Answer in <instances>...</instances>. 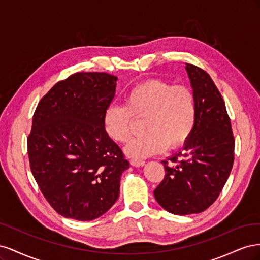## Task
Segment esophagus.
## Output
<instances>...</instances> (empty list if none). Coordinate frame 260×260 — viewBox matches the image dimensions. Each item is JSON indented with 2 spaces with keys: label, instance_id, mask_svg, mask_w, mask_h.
Segmentation results:
<instances>
[{
  "label": "esophagus",
  "instance_id": "obj_1",
  "mask_svg": "<svg viewBox=\"0 0 260 260\" xmlns=\"http://www.w3.org/2000/svg\"><path fill=\"white\" fill-rule=\"evenodd\" d=\"M130 164H131V166H133V167H142V166H144L145 161L142 160V159H131Z\"/></svg>",
  "mask_w": 260,
  "mask_h": 260
}]
</instances>
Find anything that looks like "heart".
<instances>
[{"label":"heart","mask_w":260,"mask_h":260,"mask_svg":"<svg viewBox=\"0 0 260 260\" xmlns=\"http://www.w3.org/2000/svg\"><path fill=\"white\" fill-rule=\"evenodd\" d=\"M198 108L192 90L161 80H149L132 88L124 105H111L104 113V129L116 142L131 138L132 118H143V136L124 147L131 158H143L164 152L168 144L175 148L184 144L195 127Z\"/></svg>","instance_id":"b5f03b06"}]
</instances>
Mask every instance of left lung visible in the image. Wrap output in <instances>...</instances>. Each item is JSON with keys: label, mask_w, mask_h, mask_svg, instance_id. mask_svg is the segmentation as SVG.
Listing matches in <instances>:
<instances>
[{"label": "left lung", "mask_w": 260, "mask_h": 260, "mask_svg": "<svg viewBox=\"0 0 260 260\" xmlns=\"http://www.w3.org/2000/svg\"><path fill=\"white\" fill-rule=\"evenodd\" d=\"M198 116L183 149L162 160L164 180L155 188L157 203L174 215L199 214L219 196L234 160V138L223 99L210 76L186 64ZM178 158L181 160L177 163Z\"/></svg>", "instance_id": "left-lung-1"}]
</instances>
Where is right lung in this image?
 Wrapping results in <instances>:
<instances>
[{
  "instance_id": "obj_1",
  "label": "right lung",
  "mask_w": 260,
  "mask_h": 260,
  "mask_svg": "<svg viewBox=\"0 0 260 260\" xmlns=\"http://www.w3.org/2000/svg\"><path fill=\"white\" fill-rule=\"evenodd\" d=\"M118 78L78 73L59 81L38 104L28 137L31 172L59 215L94 220L111 208L129 168L104 129Z\"/></svg>"
}]
</instances>
